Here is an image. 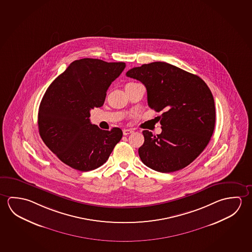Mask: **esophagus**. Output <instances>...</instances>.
<instances>
[{
    "instance_id": "esophagus-1",
    "label": "esophagus",
    "mask_w": 252,
    "mask_h": 252,
    "mask_svg": "<svg viewBox=\"0 0 252 252\" xmlns=\"http://www.w3.org/2000/svg\"><path fill=\"white\" fill-rule=\"evenodd\" d=\"M132 132H133V131H132V129H124V130H123V134H124V135L131 134Z\"/></svg>"
}]
</instances>
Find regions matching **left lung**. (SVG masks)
<instances>
[{
	"mask_svg": "<svg viewBox=\"0 0 252 252\" xmlns=\"http://www.w3.org/2000/svg\"><path fill=\"white\" fill-rule=\"evenodd\" d=\"M126 76L144 84L149 107L160 116L161 132L144 130L140 160L162 173L184 169L202 153L215 130L210 89L196 74L161 62L133 67Z\"/></svg>",
	"mask_w": 252,
	"mask_h": 252,
	"instance_id": "left-lung-1",
	"label": "left lung"
}]
</instances>
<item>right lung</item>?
Masks as SVG:
<instances>
[{
	"mask_svg": "<svg viewBox=\"0 0 252 252\" xmlns=\"http://www.w3.org/2000/svg\"><path fill=\"white\" fill-rule=\"evenodd\" d=\"M125 67V62L81 59L46 90L38 109L39 135L66 165L80 171L96 169L121 140L120 128L105 131L91 124L90 112L103 105L109 87Z\"/></svg>",
	"mask_w": 252,
	"mask_h": 252,
	"instance_id": "obj_1",
	"label": "right lung"
}]
</instances>
